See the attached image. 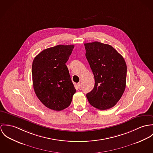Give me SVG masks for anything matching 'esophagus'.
Segmentation results:
<instances>
[{
  "label": "esophagus",
  "mask_w": 153,
  "mask_h": 153,
  "mask_svg": "<svg viewBox=\"0 0 153 153\" xmlns=\"http://www.w3.org/2000/svg\"><path fill=\"white\" fill-rule=\"evenodd\" d=\"M77 88H78L79 89H80V87H81V84H80V83H77Z\"/></svg>",
  "instance_id": "obj_1"
}]
</instances>
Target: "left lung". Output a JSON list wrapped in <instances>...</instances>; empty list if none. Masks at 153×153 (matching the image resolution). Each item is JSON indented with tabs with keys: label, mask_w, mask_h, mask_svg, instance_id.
<instances>
[{
	"label": "left lung",
	"mask_w": 153,
	"mask_h": 153,
	"mask_svg": "<svg viewBox=\"0 0 153 153\" xmlns=\"http://www.w3.org/2000/svg\"><path fill=\"white\" fill-rule=\"evenodd\" d=\"M85 57L94 74L93 89L86 94L89 103L104 110L114 107L126 88L127 66L111 46L99 42L85 43Z\"/></svg>",
	"instance_id": "left-lung-1"
}]
</instances>
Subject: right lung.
Instances as JSON below:
<instances>
[{"label":"right lung","instance_id":"add662e5","mask_svg":"<svg viewBox=\"0 0 153 153\" xmlns=\"http://www.w3.org/2000/svg\"><path fill=\"white\" fill-rule=\"evenodd\" d=\"M74 45H57L41 51L33 60L34 92L48 108L60 111L68 107L76 90L66 65Z\"/></svg>","mask_w":153,"mask_h":153}]
</instances>
